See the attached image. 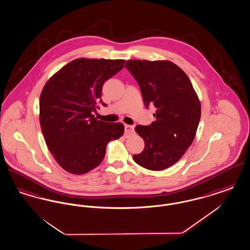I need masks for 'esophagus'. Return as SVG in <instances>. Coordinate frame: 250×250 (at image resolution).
<instances>
[{"label": "esophagus", "instance_id": "esophagus-1", "mask_svg": "<svg viewBox=\"0 0 250 250\" xmlns=\"http://www.w3.org/2000/svg\"><path fill=\"white\" fill-rule=\"evenodd\" d=\"M134 133V125H125V136L127 138Z\"/></svg>", "mask_w": 250, "mask_h": 250}]
</instances>
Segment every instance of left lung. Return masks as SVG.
I'll return each instance as SVG.
<instances>
[{"label":"left lung","mask_w":250,"mask_h":250,"mask_svg":"<svg viewBox=\"0 0 250 250\" xmlns=\"http://www.w3.org/2000/svg\"><path fill=\"white\" fill-rule=\"evenodd\" d=\"M140 86L145 107L154 105L155 122L137 125L145 143L134 161L151 170L175 164L190 146L201 119V103L187 74L169 61L131 60L125 66Z\"/></svg>","instance_id":"obj_1"}]
</instances>
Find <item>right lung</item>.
Returning <instances> with one entry per match:
<instances>
[{
    "label": "right lung",
    "mask_w": 250,
    "mask_h": 250,
    "mask_svg": "<svg viewBox=\"0 0 250 250\" xmlns=\"http://www.w3.org/2000/svg\"><path fill=\"white\" fill-rule=\"evenodd\" d=\"M125 60H74L54 74L39 100L40 125L48 150L60 166L83 174L98 166L106 146L125 132L122 123L98 121L105 82L123 69Z\"/></svg>",
    "instance_id": "add662e5"
}]
</instances>
